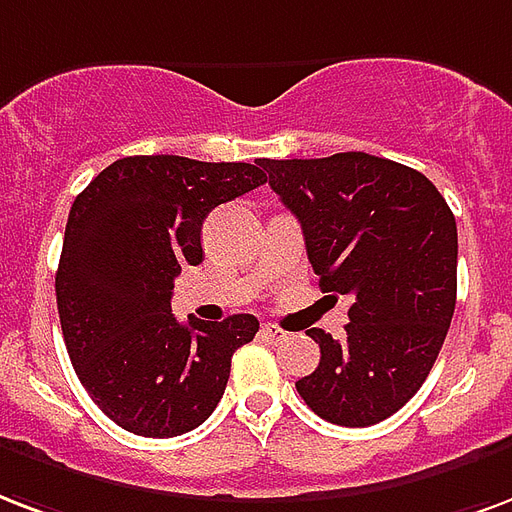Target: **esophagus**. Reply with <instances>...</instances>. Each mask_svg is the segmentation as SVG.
<instances>
[{
    "instance_id": "34e87169",
    "label": "esophagus",
    "mask_w": 512,
    "mask_h": 512,
    "mask_svg": "<svg viewBox=\"0 0 512 512\" xmlns=\"http://www.w3.org/2000/svg\"><path fill=\"white\" fill-rule=\"evenodd\" d=\"M263 335H265V338H268V341H273V343L287 341V330H282V327H279V325H273V322H265V325H263Z\"/></svg>"
}]
</instances>
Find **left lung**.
<instances>
[{
  "label": "left lung",
  "instance_id": "obj_1",
  "mask_svg": "<svg viewBox=\"0 0 512 512\" xmlns=\"http://www.w3.org/2000/svg\"><path fill=\"white\" fill-rule=\"evenodd\" d=\"M265 182L298 217L319 287L349 295V325L311 327L317 370L295 381L311 411L370 427L411 400L456 306V220L421 171L368 152L268 161Z\"/></svg>",
  "mask_w": 512,
  "mask_h": 512
}]
</instances>
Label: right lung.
<instances>
[{
    "label": "right lung",
    "mask_w": 512,
    "mask_h": 512,
    "mask_svg": "<svg viewBox=\"0 0 512 512\" xmlns=\"http://www.w3.org/2000/svg\"><path fill=\"white\" fill-rule=\"evenodd\" d=\"M265 163L134 155L74 198L56 271L58 317L74 373L117 427L174 438L220 403L230 357L260 322L233 314L182 325L171 290L182 265L204 260L206 214L263 185Z\"/></svg>",
    "instance_id": "1"
}]
</instances>
